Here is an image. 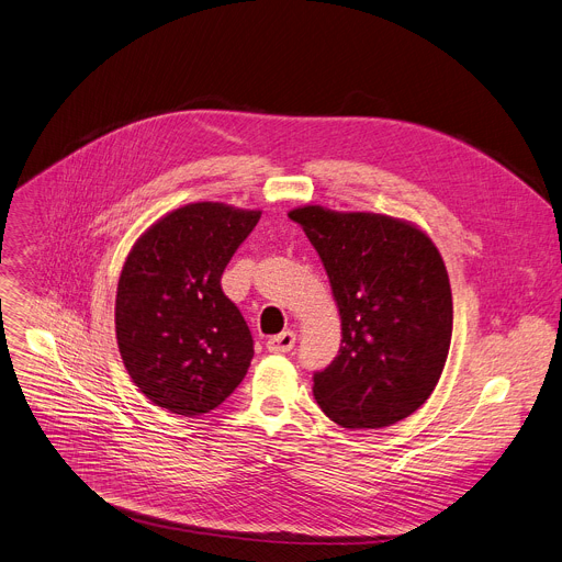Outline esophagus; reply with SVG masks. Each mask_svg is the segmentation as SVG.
Returning <instances> with one entry per match:
<instances>
[{
  "mask_svg": "<svg viewBox=\"0 0 562 562\" xmlns=\"http://www.w3.org/2000/svg\"><path fill=\"white\" fill-rule=\"evenodd\" d=\"M293 345H295V331H291V329H284V331H280V334H276L267 340V349L273 351V353H284Z\"/></svg>",
  "mask_w": 562,
  "mask_h": 562,
  "instance_id": "1",
  "label": "esophagus"
}]
</instances>
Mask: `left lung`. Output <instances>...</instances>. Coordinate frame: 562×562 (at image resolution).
Instances as JSON below:
<instances>
[{"label":"left lung","instance_id":"8db88e82","mask_svg":"<svg viewBox=\"0 0 562 562\" xmlns=\"http://www.w3.org/2000/svg\"><path fill=\"white\" fill-rule=\"evenodd\" d=\"M321 255L340 312L336 359L314 396L342 428H385L432 394L452 336L441 255L417 226L374 213L304 206L289 213Z\"/></svg>","mask_w":562,"mask_h":562}]
</instances>
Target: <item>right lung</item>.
Segmentation results:
<instances>
[{
	"instance_id": "add662e5",
	"label": "right lung",
	"mask_w": 562,
	"mask_h": 562,
	"mask_svg": "<svg viewBox=\"0 0 562 562\" xmlns=\"http://www.w3.org/2000/svg\"><path fill=\"white\" fill-rule=\"evenodd\" d=\"M260 211L188 203L132 246L116 291V340L127 374L159 407L199 417L224 403L252 359L250 329L222 273Z\"/></svg>"
}]
</instances>
